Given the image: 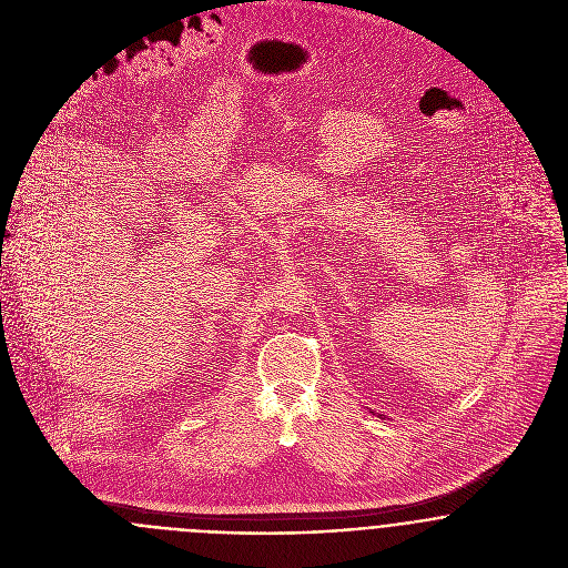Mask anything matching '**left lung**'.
<instances>
[{"instance_id": "1", "label": "left lung", "mask_w": 568, "mask_h": 568, "mask_svg": "<svg viewBox=\"0 0 568 568\" xmlns=\"http://www.w3.org/2000/svg\"><path fill=\"white\" fill-rule=\"evenodd\" d=\"M369 413H374V410H369Z\"/></svg>"}]
</instances>
